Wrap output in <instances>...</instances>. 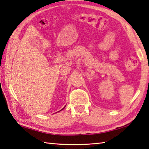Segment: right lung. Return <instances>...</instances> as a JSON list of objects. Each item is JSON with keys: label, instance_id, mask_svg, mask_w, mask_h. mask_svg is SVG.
Instances as JSON below:
<instances>
[{"label": "right lung", "instance_id": "1", "mask_svg": "<svg viewBox=\"0 0 149 149\" xmlns=\"http://www.w3.org/2000/svg\"><path fill=\"white\" fill-rule=\"evenodd\" d=\"M65 107H64V108H65ZM64 108H63V109H64ZM63 109H61V111H62V110H63Z\"/></svg>", "mask_w": 149, "mask_h": 149}]
</instances>
